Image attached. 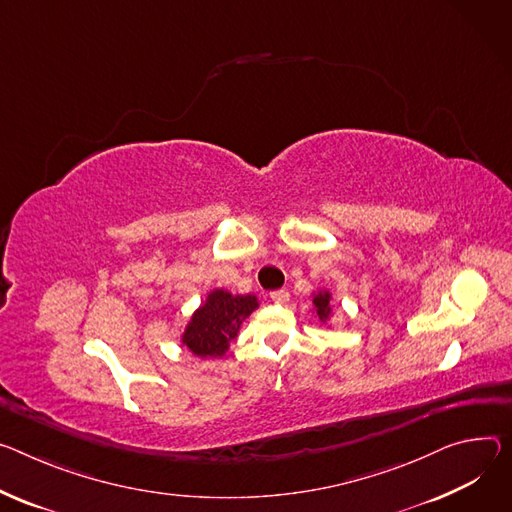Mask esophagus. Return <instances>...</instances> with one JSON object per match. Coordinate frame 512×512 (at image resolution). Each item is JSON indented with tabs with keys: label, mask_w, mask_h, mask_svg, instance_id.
<instances>
[{
	"label": "esophagus",
	"mask_w": 512,
	"mask_h": 512,
	"mask_svg": "<svg viewBox=\"0 0 512 512\" xmlns=\"http://www.w3.org/2000/svg\"><path fill=\"white\" fill-rule=\"evenodd\" d=\"M271 300L275 304H288L290 302V294H288V290H275V292H271Z\"/></svg>",
	"instance_id": "esophagus-1"
}]
</instances>
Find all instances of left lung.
I'll list each match as a JSON object with an SVG mask.
<instances>
[{
    "label": "left lung",
    "mask_w": 512,
    "mask_h": 512,
    "mask_svg": "<svg viewBox=\"0 0 512 512\" xmlns=\"http://www.w3.org/2000/svg\"><path fill=\"white\" fill-rule=\"evenodd\" d=\"M310 302H312V314L320 320V324L324 327H331L333 320V294L329 290H316L310 294Z\"/></svg>",
    "instance_id": "8db88e82"
}]
</instances>
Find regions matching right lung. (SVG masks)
I'll return each mask as SVG.
<instances>
[{"label":"right lung","mask_w":512,"mask_h":512,"mask_svg":"<svg viewBox=\"0 0 512 512\" xmlns=\"http://www.w3.org/2000/svg\"><path fill=\"white\" fill-rule=\"evenodd\" d=\"M257 308L259 298L255 294H232L224 288L210 290L185 324L179 343L196 357L218 359L226 355L241 324Z\"/></svg>","instance_id":"1"}]
</instances>
